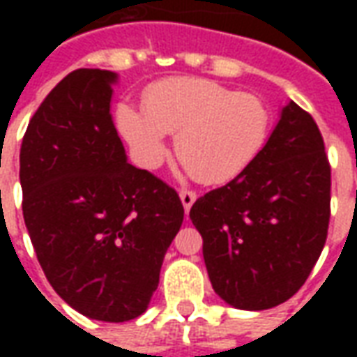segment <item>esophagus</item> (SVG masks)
Segmentation results:
<instances>
[{
	"label": "esophagus",
	"mask_w": 357,
	"mask_h": 357,
	"mask_svg": "<svg viewBox=\"0 0 357 357\" xmlns=\"http://www.w3.org/2000/svg\"><path fill=\"white\" fill-rule=\"evenodd\" d=\"M179 199H181V202H183V208H185V212H189V208L193 206V202L197 201V193L191 191V189H181V191H179Z\"/></svg>",
	"instance_id": "esophagus-1"
}]
</instances>
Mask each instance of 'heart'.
I'll return each instance as SVG.
<instances>
[{"instance_id": "1", "label": "heart", "mask_w": 357, "mask_h": 357, "mask_svg": "<svg viewBox=\"0 0 357 357\" xmlns=\"http://www.w3.org/2000/svg\"><path fill=\"white\" fill-rule=\"evenodd\" d=\"M116 122L143 164L162 158L164 133H172L189 176L218 185L237 178L260 155L271 112L260 95L204 78H166L145 89L143 112L128 102L118 105Z\"/></svg>"}]
</instances>
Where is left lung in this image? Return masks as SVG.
Returning <instances> with one entry per match:
<instances>
[{"label": "left lung", "mask_w": 357, "mask_h": 357, "mask_svg": "<svg viewBox=\"0 0 357 357\" xmlns=\"http://www.w3.org/2000/svg\"><path fill=\"white\" fill-rule=\"evenodd\" d=\"M218 296L268 310L306 283L327 239L331 164L310 112L289 102L260 155L191 206Z\"/></svg>", "instance_id": "1"}]
</instances>
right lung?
<instances>
[{
    "instance_id": "right-lung-1",
    "label": "right lung",
    "mask_w": 357,
    "mask_h": 357,
    "mask_svg": "<svg viewBox=\"0 0 357 357\" xmlns=\"http://www.w3.org/2000/svg\"><path fill=\"white\" fill-rule=\"evenodd\" d=\"M116 74L78 68L30 118L20 145L22 216L66 304L99 321L141 315L183 222L176 189L126 160L110 118Z\"/></svg>"
}]
</instances>
